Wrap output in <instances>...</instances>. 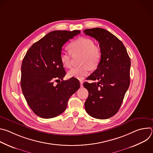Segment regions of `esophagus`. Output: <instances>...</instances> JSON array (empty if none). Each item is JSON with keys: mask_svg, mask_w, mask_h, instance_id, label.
<instances>
[{"mask_svg": "<svg viewBox=\"0 0 153 153\" xmlns=\"http://www.w3.org/2000/svg\"><path fill=\"white\" fill-rule=\"evenodd\" d=\"M80 86L82 87L83 86V81L82 80H80Z\"/></svg>", "mask_w": 153, "mask_h": 153, "instance_id": "obj_1", "label": "esophagus"}]
</instances>
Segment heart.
<instances>
[{"label": "heart", "instance_id": "heart-1", "mask_svg": "<svg viewBox=\"0 0 153 153\" xmlns=\"http://www.w3.org/2000/svg\"><path fill=\"white\" fill-rule=\"evenodd\" d=\"M70 48L73 54H82L79 67H73L68 72L69 77L82 79L88 74L90 68L94 69L98 67L101 59L102 53L99 47L94 45V42L90 39L80 37L70 43ZM60 59L63 66L68 68L71 65V54L70 52L62 51Z\"/></svg>", "mask_w": 153, "mask_h": 153}]
</instances>
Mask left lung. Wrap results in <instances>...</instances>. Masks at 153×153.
I'll use <instances>...</instances> for the list:
<instances>
[{"label":"left lung","mask_w":153,"mask_h":153,"mask_svg":"<svg viewBox=\"0 0 153 153\" xmlns=\"http://www.w3.org/2000/svg\"><path fill=\"white\" fill-rule=\"evenodd\" d=\"M83 33L99 42L102 53L97 68L88 77L98 82L83 83L89 93L85 110L96 119L110 118L119 111L129 88L130 58L123 43L108 31L94 28Z\"/></svg>","instance_id":"obj_1"}]
</instances>
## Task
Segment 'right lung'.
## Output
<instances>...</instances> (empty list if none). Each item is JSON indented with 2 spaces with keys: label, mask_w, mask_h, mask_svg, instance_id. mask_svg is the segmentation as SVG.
<instances>
[{
  "label": "right lung",
  "mask_w": 153,
  "mask_h": 153,
  "mask_svg": "<svg viewBox=\"0 0 153 153\" xmlns=\"http://www.w3.org/2000/svg\"><path fill=\"white\" fill-rule=\"evenodd\" d=\"M80 33L79 30L51 31L34 43L23 59L22 90L32 111L42 118L62 114L69 98L80 88L76 78L63 80L66 73L60 59L63 45ZM60 79V83L54 84Z\"/></svg>",
  "instance_id": "add662e5"
}]
</instances>
